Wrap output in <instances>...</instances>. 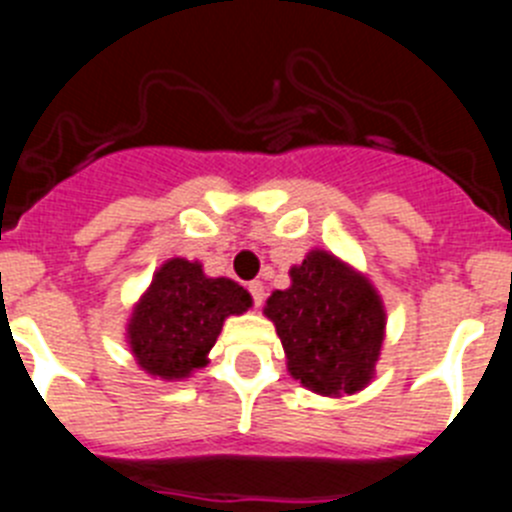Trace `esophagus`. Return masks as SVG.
<instances>
[{
    "label": "esophagus",
    "mask_w": 512,
    "mask_h": 512,
    "mask_svg": "<svg viewBox=\"0 0 512 512\" xmlns=\"http://www.w3.org/2000/svg\"><path fill=\"white\" fill-rule=\"evenodd\" d=\"M248 292H251V297H253V307H261L264 305V284L261 282H251L248 284Z\"/></svg>",
    "instance_id": "1"
}]
</instances>
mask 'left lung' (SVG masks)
<instances>
[{
    "label": "left lung",
    "mask_w": 512,
    "mask_h": 512,
    "mask_svg": "<svg viewBox=\"0 0 512 512\" xmlns=\"http://www.w3.org/2000/svg\"><path fill=\"white\" fill-rule=\"evenodd\" d=\"M264 315L274 323L287 372L315 395H356L377 374L387 312L369 277L323 248L289 269Z\"/></svg>",
    "instance_id": "obj_1"
}]
</instances>
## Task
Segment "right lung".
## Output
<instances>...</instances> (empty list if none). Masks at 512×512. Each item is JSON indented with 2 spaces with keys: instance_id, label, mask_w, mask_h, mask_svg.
Listing matches in <instances>:
<instances>
[{
  "instance_id": "add662e5",
  "label": "right lung",
  "mask_w": 512,
  "mask_h": 512,
  "mask_svg": "<svg viewBox=\"0 0 512 512\" xmlns=\"http://www.w3.org/2000/svg\"><path fill=\"white\" fill-rule=\"evenodd\" d=\"M251 295L228 277H207L200 261H164L135 302L125 341L135 364L153 379L182 382L210 364L225 318L243 315Z\"/></svg>"
}]
</instances>
